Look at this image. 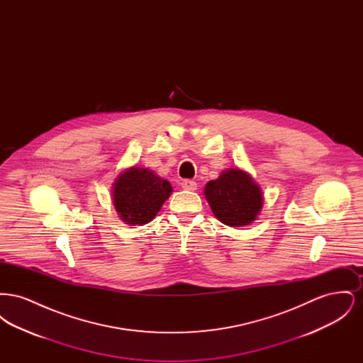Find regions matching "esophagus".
<instances>
[{"label":"esophagus","instance_id":"obj_1","mask_svg":"<svg viewBox=\"0 0 363 363\" xmlns=\"http://www.w3.org/2000/svg\"><path fill=\"white\" fill-rule=\"evenodd\" d=\"M181 186H182V189L185 190L197 189V184H196L194 181H191V179H184V181L181 182Z\"/></svg>","mask_w":363,"mask_h":363}]
</instances>
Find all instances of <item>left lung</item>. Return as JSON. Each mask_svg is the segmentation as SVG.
Returning a JSON list of instances; mask_svg holds the SVG:
<instances>
[{
	"instance_id": "obj_1",
	"label": "left lung",
	"mask_w": 363,
	"mask_h": 363,
	"mask_svg": "<svg viewBox=\"0 0 363 363\" xmlns=\"http://www.w3.org/2000/svg\"><path fill=\"white\" fill-rule=\"evenodd\" d=\"M206 199L213 215L225 225H250L262 207V193L249 174L227 170L206 185Z\"/></svg>"
}]
</instances>
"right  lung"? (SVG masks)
<instances>
[{
	"mask_svg": "<svg viewBox=\"0 0 363 363\" xmlns=\"http://www.w3.org/2000/svg\"><path fill=\"white\" fill-rule=\"evenodd\" d=\"M170 182L147 169L133 167L122 173L113 188V203L128 225H145L155 218L172 194Z\"/></svg>",
	"mask_w": 363,
	"mask_h": 363,
	"instance_id": "add662e5",
	"label": "right lung"
}]
</instances>
